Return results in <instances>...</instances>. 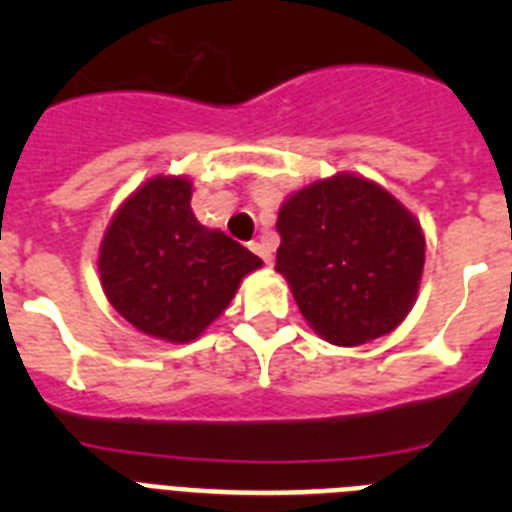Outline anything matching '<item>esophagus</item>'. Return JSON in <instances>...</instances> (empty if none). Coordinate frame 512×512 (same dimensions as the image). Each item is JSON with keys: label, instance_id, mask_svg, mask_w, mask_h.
Instances as JSON below:
<instances>
[{"label": "esophagus", "instance_id": "1", "mask_svg": "<svg viewBox=\"0 0 512 512\" xmlns=\"http://www.w3.org/2000/svg\"><path fill=\"white\" fill-rule=\"evenodd\" d=\"M251 248L256 253H259V256L266 261V264H271V261H274V248H271V243L264 241V238H261V241H256V243H251Z\"/></svg>", "mask_w": 512, "mask_h": 512}]
</instances>
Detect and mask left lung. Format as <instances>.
<instances>
[{
	"label": "left lung",
	"instance_id": "8db88e82",
	"mask_svg": "<svg viewBox=\"0 0 512 512\" xmlns=\"http://www.w3.org/2000/svg\"><path fill=\"white\" fill-rule=\"evenodd\" d=\"M274 269L320 338L361 346L413 310L425 235L413 212L372 179L336 174L297 189L279 207Z\"/></svg>",
	"mask_w": 512,
	"mask_h": 512
}]
</instances>
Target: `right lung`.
Wrapping results in <instances>:
<instances>
[{
	"label": "right lung",
	"mask_w": 512,
	"mask_h": 512,
	"mask_svg": "<svg viewBox=\"0 0 512 512\" xmlns=\"http://www.w3.org/2000/svg\"><path fill=\"white\" fill-rule=\"evenodd\" d=\"M187 176H151L117 207L99 243V282L135 330L189 343L220 318L264 261L194 217Z\"/></svg>",
	"instance_id": "obj_1"
}]
</instances>
